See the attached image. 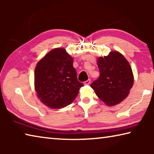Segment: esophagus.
Masks as SVG:
<instances>
[{
  "mask_svg": "<svg viewBox=\"0 0 154 154\" xmlns=\"http://www.w3.org/2000/svg\"><path fill=\"white\" fill-rule=\"evenodd\" d=\"M90 82H91V80L89 79L85 81V82H84V83H84L85 85H89L90 83Z\"/></svg>",
  "mask_w": 154,
  "mask_h": 154,
  "instance_id": "obj_1",
  "label": "esophagus"
}]
</instances>
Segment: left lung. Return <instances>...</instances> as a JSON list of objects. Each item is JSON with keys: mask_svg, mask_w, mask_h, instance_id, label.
Listing matches in <instances>:
<instances>
[{"mask_svg": "<svg viewBox=\"0 0 154 154\" xmlns=\"http://www.w3.org/2000/svg\"><path fill=\"white\" fill-rule=\"evenodd\" d=\"M100 76L90 86L106 105L121 103L129 94L134 77L128 62L118 51H111L97 60Z\"/></svg>", "mask_w": 154, "mask_h": 154, "instance_id": "1", "label": "left lung"}]
</instances>
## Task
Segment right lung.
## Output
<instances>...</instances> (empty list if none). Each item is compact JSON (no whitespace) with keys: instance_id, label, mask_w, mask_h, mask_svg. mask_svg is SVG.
Segmentation results:
<instances>
[{"instance_id":"obj_1","label":"right lung","mask_w":154,"mask_h":154,"mask_svg":"<svg viewBox=\"0 0 154 154\" xmlns=\"http://www.w3.org/2000/svg\"><path fill=\"white\" fill-rule=\"evenodd\" d=\"M73 59L63 48L47 54L36 64L35 88L41 102L52 109H61L71 104L83 86L72 66Z\"/></svg>"}]
</instances>
